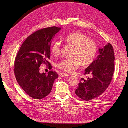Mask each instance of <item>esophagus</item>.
<instances>
[{
  "label": "esophagus",
  "mask_w": 128,
  "mask_h": 128,
  "mask_svg": "<svg viewBox=\"0 0 128 128\" xmlns=\"http://www.w3.org/2000/svg\"><path fill=\"white\" fill-rule=\"evenodd\" d=\"M69 76V75L68 74H65V73H61V74H60V76L61 77H67Z\"/></svg>",
  "instance_id": "1"
}]
</instances>
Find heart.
<instances>
[{
  "label": "heart",
  "instance_id": "obj_1",
  "mask_svg": "<svg viewBox=\"0 0 128 128\" xmlns=\"http://www.w3.org/2000/svg\"><path fill=\"white\" fill-rule=\"evenodd\" d=\"M63 41L74 47L73 57L71 59H65L59 62L57 67L66 73L72 74L81 65H88L93 62L98 52L96 42L90 38L84 33L76 32L69 33L62 38ZM60 42H54L51 47V52L54 57L59 56L61 52Z\"/></svg>",
  "mask_w": 128,
  "mask_h": 128
}]
</instances>
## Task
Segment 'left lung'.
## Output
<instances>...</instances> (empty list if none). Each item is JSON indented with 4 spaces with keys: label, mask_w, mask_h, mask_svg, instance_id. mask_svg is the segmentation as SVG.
Masks as SVG:
<instances>
[{
    "label": "left lung",
    "mask_w": 128,
    "mask_h": 128,
    "mask_svg": "<svg viewBox=\"0 0 128 128\" xmlns=\"http://www.w3.org/2000/svg\"><path fill=\"white\" fill-rule=\"evenodd\" d=\"M99 55L86 70L84 75L90 77L81 78L76 95L85 101H90L102 94L110 84L114 71V53L112 46L108 43L99 49Z\"/></svg>",
    "instance_id": "1"
}]
</instances>
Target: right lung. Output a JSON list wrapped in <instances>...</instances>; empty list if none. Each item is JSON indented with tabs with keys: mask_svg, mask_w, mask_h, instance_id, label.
Returning a JSON list of instances; mask_svg holds the SVG:
<instances>
[{
	"mask_svg": "<svg viewBox=\"0 0 128 128\" xmlns=\"http://www.w3.org/2000/svg\"><path fill=\"white\" fill-rule=\"evenodd\" d=\"M56 26L40 29L30 35L24 41L16 57L14 73L18 83L30 97L42 99L50 94L52 86L58 78L55 71L48 74H41L40 67L42 64L52 67L48 61L50 58L52 40L60 30Z\"/></svg>",
	"mask_w": 128,
	"mask_h": 128,
	"instance_id": "add662e5",
	"label": "right lung"
}]
</instances>
